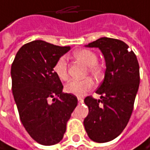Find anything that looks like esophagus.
I'll list each match as a JSON object with an SVG mask.
<instances>
[{
  "label": "esophagus",
  "mask_w": 150,
  "mask_h": 150,
  "mask_svg": "<svg viewBox=\"0 0 150 150\" xmlns=\"http://www.w3.org/2000/svg\"><path fill=\"white\" fill-rule=\"evenodd\" d=\"M77 100H78V104H83V98H78Z\"/></svg>",
  "instance_id": "1"
}]
</instances>
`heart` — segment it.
Instances as JSON below:
<instances>
[{"mask_svg": "<svg viewBox=\"0 0 150 150\" xmlns=\"http://www.w3.org/2000/svg\"><path fill=\"white\" fill-rule=\"evenodd\" d=\"M73 56L78 61L82 62L85 66H88V71L92 76L96 77H99L102 76L103 68L99 64H98V56L94 52L88 49H82L74 52L73 53ZM53 72L59 79L62 81L67 80V63L65 57H60L58 59L53 66ZM93 85L94 83L90 77L83 80H73L65 86V91L67 93L82 97L87 91L91 90Z\"/></svg>", "mask_w": 150, "mask_h": 150, "instance_id": "heart-1", "label": "heart"}]
</instances>
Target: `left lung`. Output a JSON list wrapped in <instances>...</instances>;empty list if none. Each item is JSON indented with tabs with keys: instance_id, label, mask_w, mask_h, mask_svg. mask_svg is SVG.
<instances>
[{
	"instance_id": "left-lung-1",
	"label": "left lung",
	"mask_w": 150,
	"mask_h": 150,
	"mask_svg": "<svg viewBox=\"0 0 150 150\" xmlns=\"http://www.w3.org/2000/svg\"><path fill=\"white\" fill-rule=\"evenodd\" d=\"M98 47L105 59V79L96 93L100 99H84L89 114L83 125L88 136L96 142H107L118 137L131 117L140 83L136 55L123 41L101 38L85 45Z\"/></svg>"
}]
</instances>
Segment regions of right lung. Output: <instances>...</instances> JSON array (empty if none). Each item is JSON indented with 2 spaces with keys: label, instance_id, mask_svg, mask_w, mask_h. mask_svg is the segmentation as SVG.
I'll return each mask as SVG.
<instances>
[{
  "label": "right lung",
  "instance_id": "right-lung-1",
  "mask_svg": "<svg viewBox=\"0 0 150 150\" xmlns=\"http://www.w3.org/2000/svg\"><path fill=\"white\" fill-rule=\"evenodd\" d=\"M69 50L35 40L19 49L11 66L12 92L21 122L30 137L45 146L62 140L77 105L76 96L62 92L53 72L55 62Z\"/></svg>",
  "mask_w": 150,
  "mask_h": 150
}]
</instances>
